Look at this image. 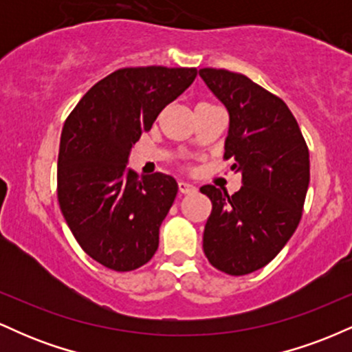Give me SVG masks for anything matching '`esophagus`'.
<instances>
[{"label": "esophagus", "mask_w": 352, "mask_h": 352, "mask_svg": "<svg viewBox=\"0 0 352 352\" xmlns=\"http://www.w3.org/2000/svg\"><path fill=\"white\" fill-rule=\"evenodd\" d=\"M179 192L182 195H187V193L197 192V188L192 184H187V182H179Z\"/></svg>", "instance_id": "34e87169"}]
</instances>
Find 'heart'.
<instances>
[{
	"label": "heart",
	"mask_w": 352,
	"mask_h": 352,
	"mask_svg": "<svg viewBox=\"0 0 352 352\" xmlns=\"http://www.w3.org/2000/svg\"><path fill=\"white\" fill-rule=\"evenodd\" d=\"M199 106H207V104H205V102H200V104H197V107H199Z\"/></svg>",
	"instance_id": "heart-1"
}]
</instances>
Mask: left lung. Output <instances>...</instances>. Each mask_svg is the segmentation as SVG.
<instances>
[{
    "label": "left lung",
    "instance_id": "8db88e82",
    "mask_svg": "<svg viewBox=\"0 0 352 352\" xmlns=\"http://www.w3.org/2000/svg\"><path fill=\"white\" fill-rule=\"evenodd\" d=\"M230 116L225 159L241 173L233 195L213 185L204 252L220 272L241 276L263 268L288 243L301 220L309 185V152L288 106L243 74L199 71Z\"/></svg>",
    "mask_w": 352,
    "mask_h": 352
}]
</instances>
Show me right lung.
I'll return each mask as SVG.
<instances>
[{
  "label": "right lung",
  "instance_id": "right-lung-1",
  "mask_svg": "<svg viewBox=\"0 0 352 352\" xmlns=\"http://www.w3.org/2000/svg\"><path fill=\"white\" fill-rule=\"evenodd\" d=\"M197 78L195 67H125L100 79L66 119L58 157V200L92 260L132 272L159 248V228L179 185L127 168L142 132Z\"/></svg>",
  "mask_w": 352,
  "mask_h": 352
}]
</instances>
